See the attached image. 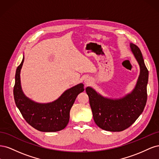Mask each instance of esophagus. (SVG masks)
<instances>
[{"instance_id": "obj_1", "label": "esophagus", "mask_w": 159, "mask_h": 159, "mask_svg": "<svg viewBox=\"0 0 159 159\" xmlns=\"http://www.w3.org/2000/svg\"><path fill=\"white\" fill-rule=\"evenodd\" d=\"M91 81L90 78H86L84 80V83H85V85H89V84H91Z\"/></svg>"}]
</instances>
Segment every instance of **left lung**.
<instances>
[{
  "mask_svg": "<svg viewBox=\"0 0 159 159\" xmlns=\"http://www.w3.org/2000/svg\"><path fill=\"white\" fill-rule=\"evenodd\" d=\"M130 48L140 66V75L131 93L113 99L103 97L90 87L85 89L94 121L105 131H122L129 127L143 113L147 103L148 71L139 47L131 43Z\"/></svg>",
  "mask_w": 159,
  "mask_h": 159,
  "instance_id": "8db88e82",
  "label": "left lung"
}]
</instances>
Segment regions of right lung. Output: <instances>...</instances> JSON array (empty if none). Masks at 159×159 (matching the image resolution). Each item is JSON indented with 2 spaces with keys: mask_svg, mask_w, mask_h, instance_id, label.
I'll use <instances>...</instances> for the list:
<instances>
[{
  "mask_svg": "<svg viewBox=\"0 0 159 159\" xmlns=\"http://www.w3.org/2000/svg\"><path fill=\"white\" fill-rule=\"evenodd\" d=\"M25 57L18 66L14 86V98L17 107L26 121L32 127L42 132H56L64 129L70 120V111L77 96L84 91L80 84L64 91L54 102L38 103L24 94L20 85V70Z\"/></svg>",
  "mask_w": 159,
  "mask_h": 159,
  "instance_id": "1",
  "label": "right lung"
}]
</instances>
